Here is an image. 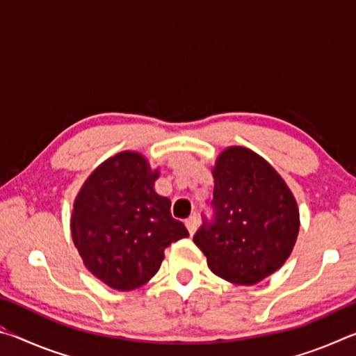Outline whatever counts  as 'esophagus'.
<instances>
[{
    "label": "esophagus",
    "instance_id": "1",
    "mask_svg": "<svg viewBox=\"0 0 356 356\" xmlns=\"http://www.w3.org/2000/svg\"><path fill=\"white\" fill-rule=\"evenodd\" d=\"M185 226H186V229H188V232L193 236V234H195L196 229H197V218H196V216L193 215V216H190V218H186Z\"/></svg>",
    "mask_w": 356,
    "mask_h": 356
}]
</instances>
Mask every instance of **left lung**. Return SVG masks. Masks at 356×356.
Masks as SVG:
<instances>
[{
  "label": "left lung",
  "mask_w": 356,
  "mask_h": 356,
  "mask_svg": "<svg viewBox=\"0 0 356 356\" xmlns=\"http://www.w3.org/2000/svg\"><path fill=\"white\" fill-rule=\"evenodd\" d=\"M213 179L212 216H202L193 242L216 276L256 284L291 256L300 227L297 202L280 174L245 147L226 149Z\"/></svg>",
  "instance_id": "obj_1"
}]
</instances>
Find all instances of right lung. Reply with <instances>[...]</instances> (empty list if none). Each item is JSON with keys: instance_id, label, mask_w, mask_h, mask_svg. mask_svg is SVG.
<instances>
[{"instance_id": "1", "label": "right lung", "mask_w": 356, "mask_h": 356, "mask_svg": "<svg viewBox=\"0 0 356 356\" xmlns=\"http://www.w3.org/2000/svg\"><path fill=\"white\" fill-rule=\"evenodd\" d=\"M159 172L143 155L120 152L84 182L72 213V238L86 268L116 291H134L159 272L165 248L188 237L156 195Z\"/></svg>"}]
</instances>
